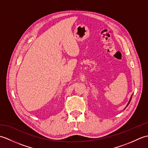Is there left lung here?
<instances>
[{
	"instance_id": "8db88e82",
	"label": "left lung",
	"mask_w": 148,
	"mask_h": 148,
	"mask_svg": "<svg viewBox=\"0 0 148 148\" xmlns=\"http://www.w3.org/2000/svg\"><path fill=\"white\" fill-rule=\"evenodd\" d=\"M132 95L131 96V98H130V100H129V102H128V104H127V107L128 106V104H129V103H130V100H131V99H132Z\"/></svg>"
}]
</instances>
